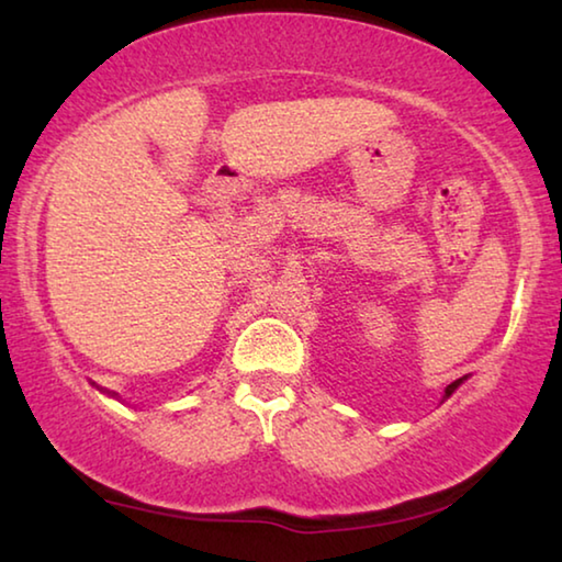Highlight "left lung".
<instances>
[{
    "label": "left lung",
    "mask_w": 562,
    "mask_h": 562,
    "mask_svg": "<svg viewBox=\"0 0 562 562\" xmlns=\"http://www.w3.org/2000/svg\"><path fill=\"white\" fill-rule=\"evenodd\" d=\"M459 384H461V379H456V382H451L449 386H446V396H451V394H453V389L459 386Z\"/></svg>",
    "instance_id": "obj_1"
}]
</instances>
